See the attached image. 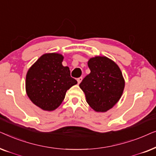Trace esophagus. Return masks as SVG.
<instances>
[{
	"mask_svg": "<svg viewBox=\"0 0 156 156\" xmlns=\"http://www.w3.org/2000/svg\"><path fill=\"white\" fill-rule=\"evenodd\" d=\"M82 76H81V77H79V78L77 79L78 84H80V83H81V82H82Z\"/></svg>",
	"mask_w": 156,
	"mask_h": 156,
	"instance_id": "esophagus-1",
	"label": "esophagus"
}]
</instances>
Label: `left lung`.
<instances>
[{"mask_svg":"<svg viewBox=\"0 0 156 156\" xmlns=\"http://www.w3.org/2000/svg\"><path fill=\"white\" fill-rule=\"evenodd\" d=\"M87 64L91 72L82 81L80 87L95 112H107L123 94L125 81L122 72L114 61L104 56L90 58Z\"/></svg>","mask_w":156,"mask_h":156,"instance_id":"8db88e82","label":"left lung"}]
</instances>
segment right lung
Returning <instances> with one entry per match:
<instances>
[{"label": "right lung", "instance_id": "add662e5", "mask_svg": "<svg viewBox=\"0 0 156 156\" xmlns=\"http://www.w3.org/2000/svg\"><path fill=\"white\" fill-rule=\"evenodd\" d=\"M64 57L58 53L42 55L28 69L25 89L30 99L44 111L59 107L67 91L77 84L71 77L68 67H64Z\"/></svg>", "mask_w": 156, "mask_h": 156}]
</instances>
